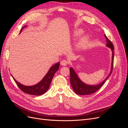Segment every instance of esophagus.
Returning <instances> with one entry per match:
<instances>
[{
    "mask_svg": "<svg viewBox=\"0 0 128 128\" xmlns=\"http://www.w3.org/2000/svg\"><path fill=\"white\" fill-rule=\"evenodd\" d=\"M68 64V61L67 60H63L61 61V64L62 66H66Z\"/></svg>",
    "mask_w": 128,
    "mask_h": 128,
    "instance_id": "1",
    "label": "esophagus"
}]
</instances>
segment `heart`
Here are the masks:
<instances>
[{
	"mask_svg": "<svg viewBox=\"0 0 128 128\" xmlns=\"http://www.w3.org/2000/svg\"><path fill=\"white\" fill-rule=\"evenodd\" d=\"M82 33H83V32L82 30H78L75 32L74 34L76 37H77V36H80ZM88 40V38L87 37H84L82 38L79 42V45H78L79 46H80V47H82V46H83L84 45H85L86 44Z\"/></svg>",
	"mask_w": 128,
	"mask_h": 128,
	"instance_id": "obj_1",
	"label": "heart"
}]
</instances>
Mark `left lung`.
Instances as JSON below:
<instances>
[{"instance_id": "8db88e82", "label": "left lung", "mask_w": 128, "mask_h": 128, "mask_svg": "<svg viewBox=\"0 0 128 128\" xmlns=\"http://www.w3.org/2000/svg\"><path fill=\"white\" fill-rule=\"evenodd\" d=\"M104 37L106 39V45L111 48L112 52V69L111 72L110 74V75L107 76V78L104 80L102 83L100 84L96 85V86H88L86 84L84 83L81 81L77 76L75 72L73 70L72 68H70V84L72 86V88L74 91V92L76 94L79 95H88L97 91L99 89L101 88L106 80H107L108 77L110 76L113 70V62H114V45L112 43V42L108 39L107 36L104 34Z\"/></svg>"}]
</instances>
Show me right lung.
I'll list each match as a JSON object with an SVG mask.
<instances>
[{"label": "right lung", "instance_id": "right-lung-1", "mask_svg": "<svg viewBox=\"0 0 128 128\" xmlns=\"http://www.w3.org/2000/svg\"><path fill=\"white\" fill-rule=\"evenodd\" d=\"M26 26H24L20 30V32H22V30L24 29ZM60 66V63L58 62L57 64H54L53 66L50 69L48 72L47 73L45 77L38 84L34 85L33 86H25L18 83V82L15 80V78L13 77L14 80L17 84L18 87L20 88L21 90L26 94H28L32 95L34 96H40L45 93L48 90L50 87V84L52 82L53 77L55 73L59 69V67Z\"/></svg>", "mask_w": 128, "mask_h": 128}]
</instances>
